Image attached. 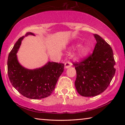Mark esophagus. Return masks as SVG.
I'll list each match as a JSON object with an SVG mask.
<instances>
[{
    "label": "esophagus",
    "instance_id": "1",
    "mask_svg": "<svg viewBox=\"0 0 125 125\" xmlns=\"http://www.w3.org/2000/svg\"><path fill=\"white\" fill-rule=\"evenodd\" d=\"M72 63L70 62H69V61H68V62H65V64H64L65 68H66V69L69 68H70L72 66Z\"/></svg>",
    "mask_w": 125,
    "mask_h": 125
}]
</instances>
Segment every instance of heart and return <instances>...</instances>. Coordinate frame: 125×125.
<instances>
[{
  "label": "heart",
  "mask_w": 125,
  "mask_h": 125,
  "mask_svg": "<svg viewBox=\"0 0 125 125\" xmlns=\"http://www.w3.org/2000/svg\"><path fill=\"white\" fill-rule=\"evenodd\" d=\"M80 45L77 44L76 45V47H79ZM91 51V47L89 46H84L83 47L80 48V49L79 50L77 54V57L78 58H84L85 57L89 54Z\"/></svg>",
  "instance_id": "obj_1"
}]
</instances>
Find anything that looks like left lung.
<instances>
[{"label":"left lung","instance_id":"8db88e82","mask_svg":"<svg viewBox=\"0 0 125 125\" xmlns=\"http://www.w3.org/2000/svg\"><path fill=\"white\" fill-rule=\"evenodd\" d=\"M96 44L93 54L82 62L73 63L77 72L75 86L80 95L94 96L106 89L115 75V61L111 47L94 34Z\"/></svg>","mask_w":125,"mask_h":125}]
</instances>
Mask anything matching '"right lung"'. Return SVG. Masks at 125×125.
Instances as JSON below:
<instances>
[{"mask_svg":"<svg viewBox=\"0 0 125 125\" xmlns=\"http://www.w3.org/2000/svg\"><path fill=\"white\" fill-rule=\"evenodd\" d=\"M27 32L20 37L10 51L8 59V74L10 83L23 96L32 99H40L50 96L54 90L59 78L64 70V64L48 62L39 68L29 69L19 62L16 53L21 41Z\"/></svg>","mask_w":125,"mask_h":125,"instance_id":"right-lung-1","label":"right lung"}]
</instances>
